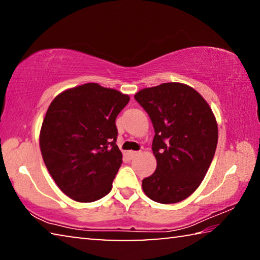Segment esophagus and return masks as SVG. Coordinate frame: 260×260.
Returning a JSON list of instances; mask_svg holds the SVG:
<instances>
[{
  "label": "esophagus",
  "instance_id": "esophagus-1",
  "mask_svg": "<svg viewBox=\"0 0 260 260\" xmlns=\"http://www.w3.org/2000/svg\"><path fill=\"white\" fill-rule=\"evenodd\" d=\"M139 153H140L139 151H128V152H127V156H128L131 159H132V158H134L135 156H138Z\"/></svg>",
  "mask_w": 260,
  "mask_h": 260
}]
</instances>
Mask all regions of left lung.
<instances>
[{"mask_svg": "<svg viewBox=\"0 0 260 260\" xmlns=\"http://www.w3.org/2000/svg\"><path fill=\"white\" fill-rule=\"evenodd\" d=\"M135 100L148 112L155 129V173L142 180L149 199L161 204L186 200L200 187L213 159L218 124L199 91L181 82L144 88Z\"/></svg>", "mask_w": 260, "mask_h": 260, "instance_id": "left-lung-1", "label": "left lung"}]
</instances>
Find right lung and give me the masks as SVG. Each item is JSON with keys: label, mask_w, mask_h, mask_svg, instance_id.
<instances>
[{"label": "right lung", "mask_w": 260, "mask_h": 260, "mask_svg": "<svg viewBox=\"0 0 260 260\" xmlns=\"http://www.w3.org/2000/svg\"><path fill=\"white\" fill-rule=\"evenodd\" d=\"M129 96L89 82L61 91L42 121L40 149L57 186L81 203L110 192L122 162L116 118Z\"/></svg>", "instance_id": "right-lung-1"}]
</instances>
